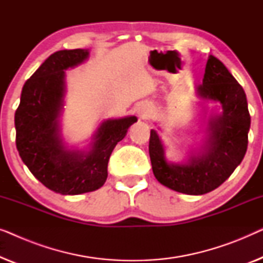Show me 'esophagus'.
<instances>
[{
  "mask_svg": "<svg viewBox=\"0 0 263 263\" xmlns=\"http://www.w3.org/2000/svg\"><path fill=\"white\" fill-rule=\"evenodd\" d=\"M136 114H138L140 120H147L151 115L149 106L146 105V104H141V105H139L138 109H136Z\"/></svg>",
  "mask_w": 263,
  "mask_h": 263,
  "instance_id": "obj_1",
  "label": "esophagus"
}]
</instances>
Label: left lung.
<instances>
[{
	"label": "left lung",
	"mask_w": 263,
	"mask_h": 263,
	"mask_svg": "<svg viewBox=\"0 0 263 263\" xmlns=\"http://www.w3.org/2000/svg\"><path fill=\"white\" fill-rule=\"evenodd\" d=\"M195 95L202 104H220L221 110L211 111L199 147H193L183 163L168 161L163 141L152 129L148 149L158 182L175 192L203 195L222 184L242 163L248 147L250 115L243 87L212 55L208 57L202 85L196 86ZM203 110L207 117L206 106Z\"/></svg>",
	"instance_id": "8db88e82"
}]
</instances>
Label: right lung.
<instances>
[{
  "instance_id": "obj_1",
  "label": "right lung",
  "mask_w": 263,
  "mask_h": 263,
  "mask_svg": "<svg viewBox=\"0 0 263 263\" xmlns=\"http://www.w3.org/2000/svg\"><path fill=\"white\" fill-rule=\"evenodd\" d=\"M88 49L52 53L25 82L15 111L16 148L24 164L46 188L62 195L95 192L107 178L112 151L138 118H109L99 124L87 148L69 147L61 129L66 70L84 63Z\"/></svg>"
}]
</instances>
